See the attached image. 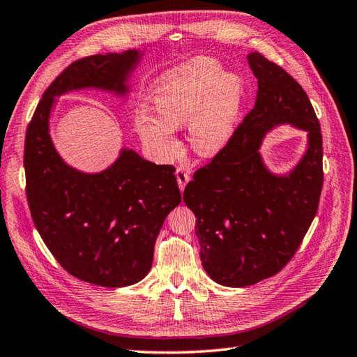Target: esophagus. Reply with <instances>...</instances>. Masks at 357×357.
Returning <instances> with one entry per match:
<instances>
[{
	"mask_svg": "<svg viewBox=\"0 0 357 357\" xmlns=\"http://www.w3.org/2000/svg\"><path fill=\"white\" fill-rule=\"evenodd\" d=\"M176 179H178V185L181 188V191H184L185 185L190 181V173L184 167H178L176 169Z\"/></svg>",
	"mask_w": 357,
	"mask_h": 357,
	"instance_id": "34e87169",
	"label": "esophagus"
}]
</instances>
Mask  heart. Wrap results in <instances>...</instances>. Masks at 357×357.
Instances as JSON below:
<instances>
[{
    "label": "heart",
    "instance_id": "1",
    "mask_svg": "<svg viewBox=\"0 0 357 357\" xmlns=\"http://www.w3.org/2000/svg\"><path fill=\"white\" fill-rule=\"evenodd\" d=\"M243 99V83L217 61L202 59L164 75L152 91L160 117L140 109L135 128L162 157L178 149L176 128L190 123V139L205 157L220 152L234 135Z\"/></svg>",
    "mask_w": 357,
    "mask_h": 357
}]
</instances>
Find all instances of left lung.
Wrapping results in <instances>:
<instances>
[{
    "label": "left lung",
    "mask_w": 357,
    "mask_h": 357,
    "mask_svg": "<svg viewBox=\"0 0 357 357\" xmlns=\"http://www.w3.org/2000/svg\"><path fill=\"white\" fill-rule=\"evenodd\" d=\"M248 60L258 79L257 102L184 191L197 217L202 266L214 282L232 288L255 285L287 266L314 220L323 188L321 128L306 91L259 52ZM282 123L306 130L308 149L288 176H274L259 148Z\"/></svg>",
    "instance_id": "1"
}]
</instances>
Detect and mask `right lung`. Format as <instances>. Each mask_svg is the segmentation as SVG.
Wrapping results in <instances>:
<instances>
[{
    "instance_id": "1",
    "label": "right lung",
    "mask_w": 357,
    "mask_h": 357,
    "mask_svg": "<svg viewBox=\"0 0 357 357\" xmlns=\"http://www.w3.org/2000/svg\"><path fill=\"white\" fill-rule=\"evenodd\" d=\"M142 54H98L69 65L45 90L26 126V200L36 229L60 266L93 285L121 288L149 273L167 214L181 202L175 167L157 166L132 149L99 173L61 160L50 135L54 98L86 87L128 93Z\"/></svg>"
}]
</instances>
